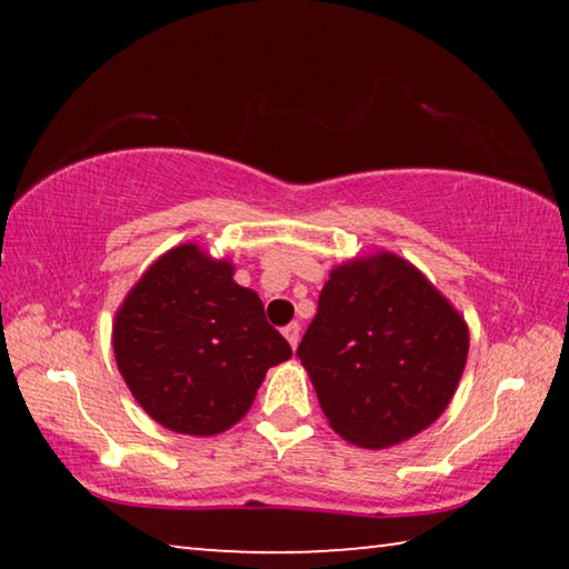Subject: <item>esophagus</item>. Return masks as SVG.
I'll return each instance as SVG.
<instances>
[{
    "label": "esophagus",
    "instance_id": "obj_1",
    "mask_svg": "<svg viewBox=\"0 0 569 569\" xmlns=\"http://www.w3.org/2000/svg\"><path fill=\"white\" fill-rule=\"evenodd\" d=\"M283 336L288 339V343H291L293 349H296V346H298V339H301V326H298L296 321H293V323H288L286 329H283Z\"/></svg>",
    "mask_w": 569,
    "mask_h": 569
}]
</instances>
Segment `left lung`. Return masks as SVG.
Returning <instances> with one entry per match:
<instances>
[{"mask_svg": "<svg viewBox=\"0 0 569 569\" xmlns=\"http://www.w3.org/2000/svg\"><path fill=\"white\" fill-rule=\"evenodd\" d=\"M469 351L461 316L393 253L333 268L298 359L333 431L366 449L419 435L447 409Z\"/></svg>", "mask_w": 569, "mask_h": 569, "instance_id": "1", "label": "left lung"}]
</instances>
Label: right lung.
<instances>
[{"instance_id":"1","label":"right lung","mask_w":569,"mask_h":569,"mask_svg":"<svg viewBox=\"0 0 569 569\" xmlns=\"http://www.w3.org/2000/svg\"><path fill=\"white\" fill-rule=\"evenodd\" d=\"M112 346L132 397L170 431L220 435L250 409L291 346L233 266L198 246L160 256L114 316Z\"/></svg>"}]
</instances>
